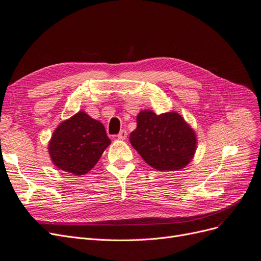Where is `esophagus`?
I'll use <instances>...</instances> for the list:
<instances>
[{
	"label": "esophagus",
	"instance_id": "34e87169",
	"mask_svg": "<svg viewBox=\"0 0 261 261\" xmlns=\"http://www.w3.org/2000/svg\"><path fill=\"white\" fill-rule=\"evenodd\" d=\"M126 137H127V132L125 130V129H122V130L119 133V135H118V138H119L120 140H125V139H126Z\"/></svg>",
	"mask_w": 261,
	"mask_h": 261
}]
</instances>
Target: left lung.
Listing matches in <instances>:
<instances>
[{
	"label": "left lung",
	"instance_id": "left-lung-1",
	"mask_svg": "<svg viewBox=\"0 0 261 261\" xmlns=\"http://www.w3.org/2000/svg\"><path fill=\"white\" fill-rule=\"evenodd\" d=\"M129 141L147 164L162 172L185 168L194 156L196 135L182 116L175 112L155 114L141 110L137 115V128Z\"/></svg>",
	"mask_w": 261,
	"mask_h": 261
}]
</instances>
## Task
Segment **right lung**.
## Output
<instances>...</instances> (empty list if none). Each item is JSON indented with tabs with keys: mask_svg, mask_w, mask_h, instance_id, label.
<instances>
[{
	"mask_svg": "<svg viewBox=\"0 0 261 261\" xmlns=\"http://www.w3.org/2000/svg\"><path fill=\"white\" fill-rule=\"evenodd\" d=\"M110 143L103 125L85 111H79L54 130L48 153L58 169L81 176L97 164Z\"/></svg>",
	"mask_w": 261,
	"mask_h": 261,
	"instance_id": "right-lung-1",
	"label": "right lung"
}]
</instances>
